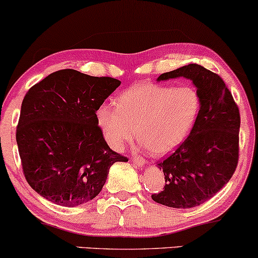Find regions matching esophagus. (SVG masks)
I'll list each match as a JSON object with an SVG mask.
<instances>
[{
  "label": "esophagus",
  "mask_w": 258,
  "mask_h": 258,
  "mask_svg": "<svg viewBox=\"0 0 258 258\" xmlns=\"http://www.w3.org/2000/svg\"><path fill=\"white\" fill-rule=\"evenodd\" d=\"M132 161L135 162L136 166H138V167H143L145 163H147V160L143 159L142 156H137V155L132 157Z\"/></svg>",
  "instance_id": "34e87169"
}]
</instances>
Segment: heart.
<instances>
[{"label": "heart", "instance_id": "1", "mask_svg": "<svg viewBox=\"0 0 258 258\" xmlns=\"http://www.w3.org/2000/svg\"><path fill=\"white\" fill-rule=\"evenodd\" d=\"M201 107V95L192 85L139 83L121 92L116 105L99 104L96 122L114 150L132 141L137 128L150 153L164 156L188 137Z\"/></svg>", "mask_w": 258, "mask_h": 258}]
</instances>
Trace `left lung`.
Instances as JSON below:
<instances>
[{
    "mask_svg": "<svg viewBox=\"0 0 258 258\" xmlns=\"http://www.w3.org/2000/svg\"><path fill=\"white\" fill-rule=\"evenodd\" d=\"M178 77L192 80L201 95L202 107L190 136L157 163L163 169L166 184L151 198L166 207L187 209L215 196L235 172L240 114L219 74L190 63L161 74L157 80Z\"/></svg>",
    "mask_w": 258,
    "mask_h": 258,
    "instance_id": "1",
    "label": "left lung"
}]
</instances>
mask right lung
<instances>
[{
    "label": "right lung",
    "instance_id": "add662e5",
    "mask_svg": "<svg viewBox=\"0 0 258 258\" xmlns=\"http://www.w3.org/2000/svg\"><path fill=\"white\" fill-rule=\"evenodd\" d=\"M120 84L61 70L26 92L17 143L25 179L37 194L58 206H80L101 192L114 163L128 161L111 150L96 122V109Z\"/></svg>",
    "mask_w": 258,
    "mask_h": 258
}]
</instances>
